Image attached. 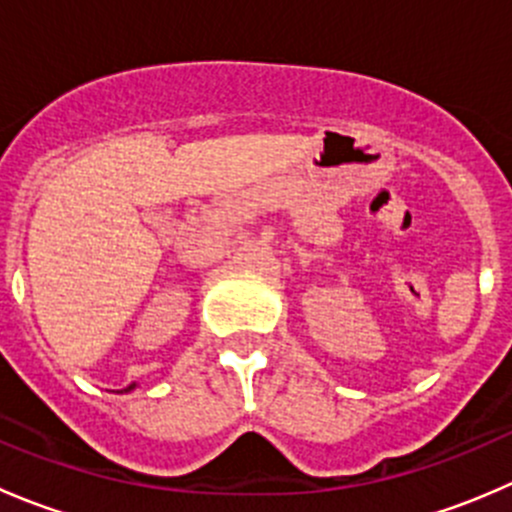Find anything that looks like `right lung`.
Instances as JSON below:
<instances>
[{"label": "right lung", "instance_id": "1", "mask_svg": "<svg viewBox=\"0 0 512 512\" xmlns=\"http://www.w3.org/2000/svg\"><path fill=\"white\" fill-rule=\"evenodd\" d=\"M128 389H133V386H128Z\"/></svg>", "mask_w": 512, "mask_h": 512}]
</instances>
